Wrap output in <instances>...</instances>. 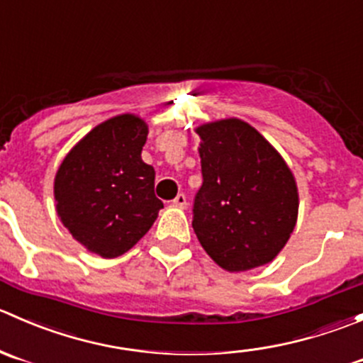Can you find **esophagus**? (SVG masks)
Segmentation results:
<instances>
[{"instance_id":"1","label":"esophagus","mask_w":363,"mask_h":363,"mask_svg":"<svg viewBox=\"0 0 363 363\" xmlns=\"http://www.w3.org/2000/svg\"><path fill=\"white\" fill-rule=\"evenodd\" d=\"M173 206L177 208H186V197L185 194H178L177 197L173 199Z\"/></svg>"}]
</instances>
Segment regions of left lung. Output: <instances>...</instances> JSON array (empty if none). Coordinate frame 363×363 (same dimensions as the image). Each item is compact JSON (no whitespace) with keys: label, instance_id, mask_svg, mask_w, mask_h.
<instances>
[{"label":"left lung","instance_id":"obj_1","mask_svg":"<svg viewBox=\"0 0 363 363\" xmlns=\"http://www.w3.org/2000/svg\"><path fill=\"white\" fill-rule=\"evenodd\" d=\"M203 185L192 228L228 272L263 267L284 249L298 217V189L281 153L238 118L196 128Z\"/></svg>","mask_w":363,"mask_h":363}]
</instances>
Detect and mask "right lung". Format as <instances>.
Wrapping results in <instances>:
<instances>
[{"instance_id":"obj_1","label":"right lung","mask_w":363,"mask_h":363,"mask_svg":"<svg viewBox=\"0 0 363 363\" xmlns=\"http://www.w3.org/2000/svg\"><path fill=\"white\" fill-rule=\"evenodd\" d=\"M148 125L120 114L68 152L55 178L60 220L82 247L111 259L130 250L155 222V169L143 162Z\"/></svg>"}]
</instances>
